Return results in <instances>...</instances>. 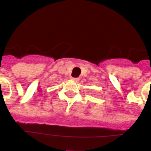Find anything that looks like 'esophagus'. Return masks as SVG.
<instances>
[{"instance_id":"34e87169","label":"esophagus","mask_w":151,"mask_h":151,"mask_svg":"<svg viewBox=\"0 0 151 151\" xmlns=\"http://www.w3.org/2000/svg\"><path fill=\"white\" fill-rule=\"evenodd\" d=\"M78 79H79L78 78H72V80H73V81H76H76H78Z\"/></svg>"}]
</instances>
